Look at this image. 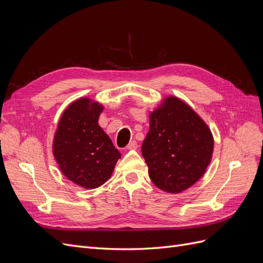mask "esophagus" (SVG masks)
<instances>
[{
  "mask_svg": "<svg viewBox=\"0 0 263 263\" xmlns=\"http://www.w3.org/2000/svg\"><path fill=\"white\" fill-rule=\"evenodd\" d=\"M137 147H138V145H137V142L135 141V140L130 141L129 144L127 145V149H129V150H136V149H137Z\"/></svg>",
  "mask_w": 263,
  "mask_h": 263,
  "instance_id": "obj_1",
  "label": "esophagus"
}]
</instances>
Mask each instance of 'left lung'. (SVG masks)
<instances>
[{"mask_svg":"<svg viewBox=\"0 0 263 263\" xmlns=\"http://www.w3.org/2000/svg\"><path fill=\"white\" fill-rule=\"evenodd\" d=\"M149 118L141 146L149 177L165 192H182L201 179L210 164L212 133L192 108L173 97Z\"/></svg>","mask_w":263,"mask_h":263,"instance_id":"8db88e82","label":"left lung"}]
</instances>
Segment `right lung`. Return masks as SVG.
Here are the masks:
<instances>
[{
  "label": "right lung",
  "instance_id": "right-lung-1",
  "mask_svg": "<svg viewBox=\"0 0 263 263\" xmlns=\"http://www.w3.org/2000/svg\"><path fill=\"white\" fill-rule=\"evenodd\" d=\"M103 107L80 99L63 112L53 140V156L65 176L76 184L95 189L112 176L121 158L99 125Z\"/></svg>",
  "mask_w": 263,
  "mask_h": 263
}]
</instances>
